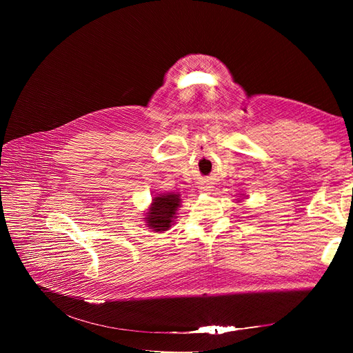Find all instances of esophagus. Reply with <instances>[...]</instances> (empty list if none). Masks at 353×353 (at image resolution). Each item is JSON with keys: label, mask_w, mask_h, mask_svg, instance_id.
<instances>
[{"label": "esophagus", "mask_w": 353, "mask_h": 353, "mask_svg": "<svg viewBox=\"0 0 353 353\" xmlns=\"http://www.w3.org/2000/svg\"><path fill=\"white\" fill-rule=\"evenodd\" d=\"M199 190L201 191V193H208V191L212 190V183H209V181H203V183L199 187Z\"/></svg>", "instance_id": "esophagus-1"}]
</instances>
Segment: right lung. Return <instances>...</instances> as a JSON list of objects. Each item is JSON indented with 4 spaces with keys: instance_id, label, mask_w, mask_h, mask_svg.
Segmentation results:
<instances>
[{
    "instance_id": "1",
    "label": "right lung",
    "mask_w": 353,
    "mask_h": 353,
    "mask_svg": "<svg viewBox=\"0 0 353 353\" xmlns=\"http://www.w3.org/2000/svg\"><path fill=\"white\" fill-rule=\"evenodd\" d=\"M179 194H166L153 199V205L147 212V225L156 232L168 230L175 218V212L179 208Z\"/></svg>"
}]
</instances>
